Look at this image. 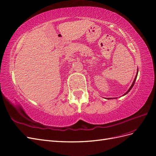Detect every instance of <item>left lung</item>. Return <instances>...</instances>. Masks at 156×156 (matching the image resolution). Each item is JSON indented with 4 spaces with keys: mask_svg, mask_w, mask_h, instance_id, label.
<instances>
[{
    "mask_svg": "<svg viewBox=\"0 0 156 156\" xmlns=\"http://www.w3.org/2000/svg\"><path fill=\"white\" fill-rule=\"evenodd\" d=\"M138 72H139V69H137V72H136V76H135V79H134V80H133V83H132V85L131 86V87H129V90H128V91L126 92V93H124V94L123 95H123H126V94H127V93H129V92L130 91V90H131V89H132V87H133V86H134V84H135V81H136V77H137V75H138ZM113 99H117V98L116 97H115V98H113ZM111 99V98H108V99Z\"/></svg>",
    "mask_w": 156,
    "mask_h": 156,
    "instance_id": "1",
    "label": "left lung"
}]
</instances>
